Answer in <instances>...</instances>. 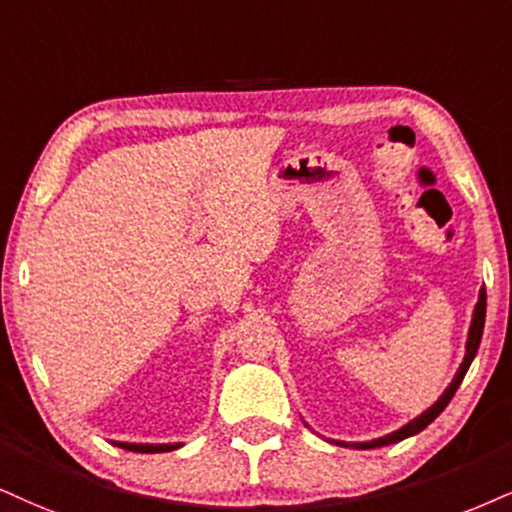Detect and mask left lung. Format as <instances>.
Returning <instances> with one entry per match:
<instances>
[{"label": "left lung", "instance_id": "8db88e82", "mask_svg": "<svg viewBox=\"0 0 512 512\" xmlns=\"http://www.w3.org/2000/svg\"><path fill=\"white\" fill-rule=\"evenodd\" d=\"M484 318H487V292H484V289H482V292H479V301H477V306H475V315H472V325H470L468 346H465V358H463V363H460V368H458V372H456V377H453V382L449 384V389H446L444 394H441V399H439L437 403H434V406H432L430 410H425V413H422L420 418H415L413 422H408V425H406V427H401L399 432L387 434V437H382V439L368 441V444H356L358 449H380V446L396 444V441L406 439V437H410V434H418V432L425 430V427L430 425V422H432L434 418H437V415L441 413V410H444L446 406H449V401L453 399V394H456L458 387H460V382H463L465 372H468V368H470L472 358L477 356L479 342H482V332H484ZM337 444L349 446V444H344V441H337Z\"/></svg>", "mask_w": 512, "mask_h": 512}]
</instances>
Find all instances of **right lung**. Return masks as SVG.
I'll return each mask as SVG.
<instances>
[{
  "label": "right lung",
  "mask_w": 512,
  "mask_h": 512,
  "mask_svg": "<svg viewBox=\"0 0 512 512\" xmlns=\"http://www.w3.org/2000/svg\"><path fill=\"white\" fill-rule=\"evenodd\" d=\"M125 451H135V453H163V451H173L178 449L180 444H163V446H149V444H118Z\"/></svg>",
  "instance_id": "1"
}]
</instances>
